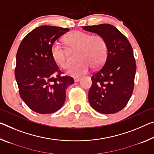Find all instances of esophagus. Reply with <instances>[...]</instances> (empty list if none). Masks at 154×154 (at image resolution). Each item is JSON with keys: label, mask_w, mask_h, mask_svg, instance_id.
<instances>
[{"label": "esophagus", "mask_w": 154, "mask_h": 154, "mask_svg": "<svg viewBox=\"0 0 154 154\" xmlns=\"http://www.w3.org/2000/svg\"><path fill=\"white\" fill-rule=\"evenodd\" d=\"M80 80H81V78L75 77V79H74V82H79Z\"/></svg>", "instance_id": "obj_1"}]
</instances>
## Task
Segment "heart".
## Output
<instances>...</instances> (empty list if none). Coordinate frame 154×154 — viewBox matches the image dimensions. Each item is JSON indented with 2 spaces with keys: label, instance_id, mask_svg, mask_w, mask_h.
I'll return each instance as SVG.
<instances>
[{
  "label": "heart",
  "instance_id": "1",
  "mask_svg": "<svg viewBox=\"0 0 154 154\" xmlns=\"http://www.w3.org/2000/svg\"><path fill=\"white\" fill-rule=\"evenodd\" d=\"M66 43L70 50H77L76 58L79 60L69 68L68 74L78 77L89 71L91 67L99 68L106 60L108 46L103 37L100 35H91L81 31H73L64 38ZM51 53L56 64L62 68H67L70 60L68 53L58 43L51 46Z\"/></svg>",
  "mask_w": 154,
  "mask_h": 154
}]
</instances>
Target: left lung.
I'll return each instance as SVG.
<instances>
[{"label": "left lung", "instance_id": "8db88e82", "mask_svg": "<svg viewBox=\"0 0 154 154\" xmlns=\"http://www.w3.org/2000/svg\"><path fill=\"white\" fill-rule=\"evenodd\" d=\"M83 29L101 35L108 46L103 66L91 77L90 104L99 113H116L125 108L133 92L136 65L132 47L125 36L109 24Z\"/></svg>", "mask_w": 154, "mask_h": 154}]
</instances>
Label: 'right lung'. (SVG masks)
<instances>
[{"instance_id":"right-lung-1","label":"right lung","mask_w":154,"mask_h":154,"mask_svg":"<svg viewBox=\"0 0 154 154\" xmlns=\"http://www.w3.org/2000/svg\"><path fill=\"white\" fill-rule=\"evenodd\" d=\"M69 31L60 26H41L29 33L16 54L15 77L21 99L31 110L51 114L60 109L66 99V90L72 77L62 72L51 56V46Z\"/></svg>"}]
</instances>
